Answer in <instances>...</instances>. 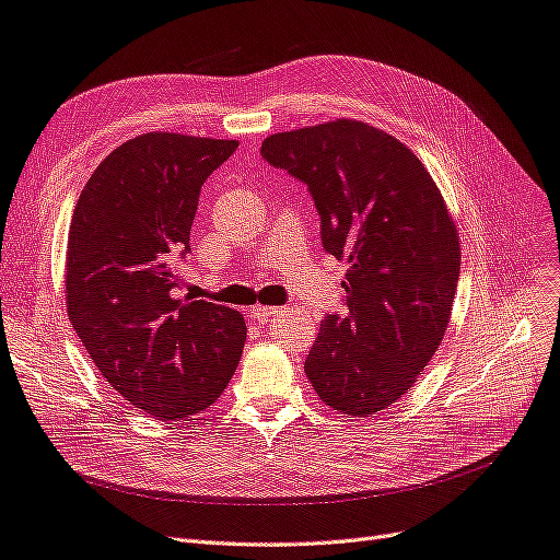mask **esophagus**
Wrapping results in <instances>:
<instances>
[{"mask_svg": "<svg viewBox=\"0 0 560 560\" xmlns=\"http://www.w3.org/2000/svg\"><path fill=\"white\" fill-rule=\"evenodd\" d=\"M249 313H252V317H257V319H268L273 315H280L282 308H278V306H254Z\"/></svg>", "mask_w": 560, "mask_h": 560, "instance_id": "34e87169", "label": "esophagus"}]
</instances>
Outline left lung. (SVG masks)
I'll use <instances>...</instances> for the list:
<instances>
[{
    "label": "left lung",
    "instance_id": "1",
    "mask_svg": "<svg viewBox=\"0 0 560 560\" xmlns=\"http://www.w3.org/2000/svg\"><path fill=\"white\" fill-rule=\"evenodd\" d=\"M261 156L308 186L322 245L348 261L346 313L322 322L303 371L334 411L374 416L448 327L460 241L446 202L409 147L352 118L270 135Z\"/></svg>",
    "mask_w": 560,
    "mask_h": 560
}]
</instances>
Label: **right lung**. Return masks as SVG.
I'll return each instance as SVG.
<instances>
[{
  "label": "right lung",
  "mask_w": 560,
  "mask_h": 560,
  "mask_svg": "<svg viewBox=\"0 0 560 560\" xmlns=\"http://www.w3.org/2000/svg\"><path fill=\"white\" fill-rule=\"evenodd\" d=\"M235 140L144 132L83 186L67 238V315L107 383L165 422L210 409L245 348L238 311L179 299L200 186Z\"/></svg>",
  "instance_id": "obj_1"
}]
</instances>
